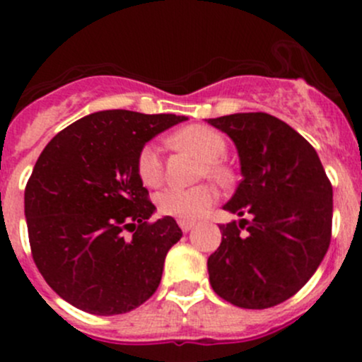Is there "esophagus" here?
<instances>
[{
    "mask_svg": "<svg viewBox=\"0 0 362 362\" xmlns=\"http://www.w3.org/2000/svg\"><path fill=\"white\" fill-rule=\"evenodd\" d=\"M178 226H180L182 231L187 233V231H191L192 228H194V222H192V221H178Z\"/></svg>",
    "mask_w": 362,
    "mask_h": 362,
    "instance_id": "1",
    "label": "esophagus"
}]
</instances>
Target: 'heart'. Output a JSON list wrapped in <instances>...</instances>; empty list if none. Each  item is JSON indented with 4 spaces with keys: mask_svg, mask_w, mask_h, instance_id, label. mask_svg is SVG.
I'll use <instances>...</instances> for the list:
<instances>
[{
    "mask_svg": "<svg viewBox=\"0 0 362 362\" xmlns=\"http://www.w3.org/2000/svg\"><path fill=\"white\" fill-rule=\"evenodd\" d=\"M170 144L177 148L194 152L203 159L202 170H199L202 177H208L221 184L231 180V171L221 163L228 145L217 129L202 126V124H192L177 131L170 138ZM136 170L141 182L148 187H158L163 182L164 168L158 145L148 144L141 148L138 154ZM215 199H217V191L208 184L189 189L170 187L158 196V208L163 215H170L180 221H194L202 217L215 203Z\"/></svg>",
    "mask_w": 362,
    "mask_h": 362,
    "instance_id": "obj_1",
    "label": "heart"
}]
</instances>
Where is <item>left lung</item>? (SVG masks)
Wrapping results in <instances>:
<instances>
[{"label": "left lung", "instance_id": "8db88e82", "mask_svg": "<svg viewBox=\"0 0 362 362\" xmlns=\"http://www.w3.org/2000/svg\"><path fill=\"white\" fill-rule=\"evenodd\" d=\"M236 145L242 182L224 204L250 214L221 226L208 257L211 289L240 308L262 310L294 296L329 249L333 187L315 148L264 112L208 119Z\"/></svg>", "mask_w": 362, "mask_h": 362}]
</instances>
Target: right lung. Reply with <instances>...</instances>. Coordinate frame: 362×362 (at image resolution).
Returning a JSON list of instances; mask_svg holds the SVG:
<instances>
[{"label": "right lung", "mask_w": 362, "mask_h": 362, "mask_svg": "<svg viewBox=\"0 0 362 362\" xmlns=\"http://www.w3.org/2000/svg\"><path fill=\"white\" fill-rule=\"evenodd\" d=\"M182 120L96 112L64 127L40 154L24 191L29 245L45 282L69 305L117 315L159 287L182 229L173 217L148 221L156 206L136 160L148 140Z\"/></svg>", "instance_id": "1"}]
</instances>
